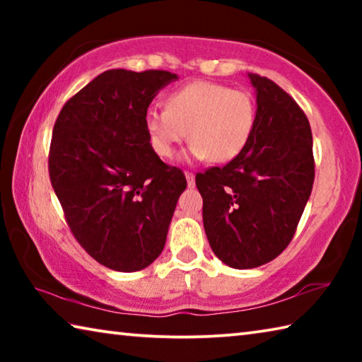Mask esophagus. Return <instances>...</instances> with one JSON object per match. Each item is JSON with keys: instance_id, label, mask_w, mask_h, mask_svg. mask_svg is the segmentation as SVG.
Instances as JSON below:
<instances>
[{"instance_id": "obj_1", "label": "esophagus", "mask_w": 362, "mask_h": 362, "mask_svg": "<svg viewBox=\"0 0 362 362\" xmlns=\"http://www.w3.org/2000/svg\"><path fill=\"white\" fill-rule=\"evenodd\" d=\"M185 177H187V183L189 188L194 187V174L193 173H185Z\"/></svg>"}]
</instances>
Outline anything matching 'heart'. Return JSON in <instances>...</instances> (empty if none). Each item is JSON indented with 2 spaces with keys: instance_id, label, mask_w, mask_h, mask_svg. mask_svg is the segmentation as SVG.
<instances>
[{
  "instance_id": "heart-1",
  "label": "heart",
  "mask_w": 362,
  "mask_h": 362,
  "mask_svg": "<svg viewBox=\"0 0 362 362\" xmlns=\"http://www.w3.org/2000/svg\"><path fill=\"white\" fill-rule=\"evenodd\" d=\"M255 102L241 89L212 81H194L166 97V108L148 107L145 131L159 158H173L189 136L194 159L228 163L246 148L255 127Z\"/></svg>"
}]
</instances>
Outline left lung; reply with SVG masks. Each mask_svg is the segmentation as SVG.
Returning <instances> with one entry per match:
<instances>
[{
	"label": "left lung",
	"instance_id": "left-lung-1",
	"mask_svg": "<svg viewBox=\"0 0 362 362\" xmlns=\"http://www.w3.org/2000/svg\"><path fill=\"white\" fill-rule=\"evenodd\" d=\"M254 134L240 156L196 175L211 247L225 265L255 268L289 246L313 188L310 122L276 83L249 73Z\"/></svg>",
	"mask_w": 362,
	"mask_h": 362
}]
</instances>
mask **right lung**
<instances>
[{
	"label": "right lung",
	"mask_w": 362,
	"mask_h": 362,
	"mask_svg": "<svg viewBox=\"0 0 362 362\" xmlns=\"http://www.w3.org/2000/svg\"><path fill=\"white\" fill-rule=\"evenodd\" d=\"M164 70H107L60 110L49 150V177L73 236L115 272H139L166 244L187 180L153 151L144 116Z\"/></svg>",
	"instance_id": "obj_1"
}]
</instances>
